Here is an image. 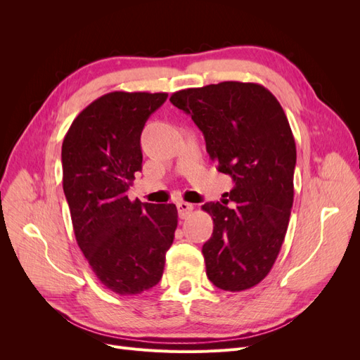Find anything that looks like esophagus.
Returning <instances> with one entry per match:
<instances>
[{"label": "esophagus", "mask_w": 360, "mask_h": 360, "mask_svg": "<svg viewBox=\"0 0 360 360\" xmlns=\"http://www.w3.org/2000/svg\"><path fill=\"white\" fill-rule=\"evenodd\" d=\"M177 210H179V216L181 217V219H184L192 210H193V205L191 202H186V201H179L177 202Z\"/></svg>", "instance_id": "34e87169"}]
</instances>
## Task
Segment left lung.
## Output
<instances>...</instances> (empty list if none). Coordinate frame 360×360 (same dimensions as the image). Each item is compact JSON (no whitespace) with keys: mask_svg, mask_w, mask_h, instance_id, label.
<instances>
[{"mask_svg":"<svg viewBox=\"0 0 360 360\" xmlns=\"http://www.w3.org/2000/svg\"><path fill=\"white\" fill-rule=\"evenodd\" d=\"M169 101L192 117L217 171L234 181L230 200L202 205L214 224L202 246L207 278L226 291L254 287L275 263L292 207L296 143L287 115L252 82L180 90Z\"/></svg>","mask_w":360,"mask_h":360,"instance_id":"8db88e82","label":"left lung"}]
</instances>
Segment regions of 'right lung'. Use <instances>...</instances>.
<instances>
[{
  "label": "right lung",
  "instance_id": "right-lung-1",
  "mask_svg": "<svg viewBox=\"0 0 360 360\" xmlns=\"http://www.w3.org/2000/svg\"><path fill=\"white\" fill-rule=\"evenodd\" d=\"M167 97L108 93L73 120L63 141V189L76 242L96 276L120 296L158 284L177 228L174 204L127 198L143 169L141 134Z\"/></svg>",
  "mask_w": 360,
  "mask_h": 360
}]
</instances>
